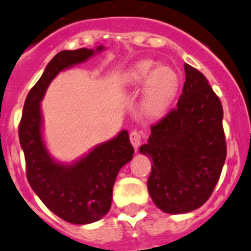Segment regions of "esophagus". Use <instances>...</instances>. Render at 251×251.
Listing matches in <instances>:
<instances>
[{"label": "esophagus", "mask_w": 251, "mask_h": 251, "mask_svg": "<svg viewBox=\"0 0 251 251\" xmlns=\"http://www.w3.org/2000/svg\"><path fill=\"white\" fill-rule=\"evenodd\" d=\"M130 141H131V144H132L133 149L137 150V147H139L140 144H141V133H140L137 130L131 131V132H130Z\"/></svg>", "instance_id": "obj_1"}]
</instances>
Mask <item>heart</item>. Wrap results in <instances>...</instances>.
I'll list each match as a JSON object with an SVG mask.
<instances>
[{"mask_svg":"<svg viewBox=\"0 0 251 251\" xmlns=\"http://www.w3.org/2000/svg\"><path fill=\"white\" fill-rule=\"evenodd\" d=\"M123 85L127 89H144L141 109L146 116L154 118L166 111L178 90L179 78L175 69L160 67L153 60H141L123 75Z\"/></svg>","mask_w":251,"mask_h":251,"instance_id":"obj_1","label":"heart"}]
</instances>
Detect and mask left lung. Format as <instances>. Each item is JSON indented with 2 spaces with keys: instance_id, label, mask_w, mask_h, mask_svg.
Instances as JSON below:
<instances>
[{
  "instance_id": "obj_1",
  "label": "left lung",
  "mask_w": 251,
  "mask_h": 251,
  "mask_svg": "<svg viewBox=\"0 0 251 251\" xmlns=\"http://www.w3.org/2000/svg\"><path fill=\"white\" fill-rule=\"evenodd\" d=\"M186 83L177 106L151 126L139 151L153 162L147 188L170 214L202 207L219 181L226 157L223 106L200 70L184 64Z\"/></svg>"
}]
</instances>
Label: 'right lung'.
<instances>
[{
  "mask_svg": "<svg viewBox=\"0 0 251 251\" xmlns=\"http://www.w3.org/2000/svg\"><path fill=\"white\" fill-rule=\"evenodd\" d=\"M102 49L100 46L59 51L28 93L18 130L27 179L34 193L55 215L79 226L99 221L109 212L116 176L131 161L133 147L127 131L123 130L75 162H58L44 144L41 101L50 81L62 70L85 62Z\"/></svg>",
  "mask_w": 251,
  "mask_h": 251,
  "instance_id": "1",
  "label": "right lung"
}]
</instances>
